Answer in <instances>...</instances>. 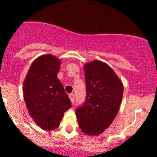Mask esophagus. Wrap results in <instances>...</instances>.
I'll return each instance as SVG.
<instances>
[{
	"label": "esophagus",
	"instance_id": "1",
	"mask_svg": "<svg viewBox=\"0 0 157 157\" xmlns=\"http://www.w3.org/2000/svg\"><path fill=\"white\" fill-rule=\"evenodd\" d=\"M68 96H69L70 99H71V102H72V103H74V99H75V96H74V93H70V94L68 95Z\"/></svg>",
	"mask_w": 157,
	"mask_h": 157
}]
</instances>
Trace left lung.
<instances>
[{"label":"left lung","instance_id":"8db88e82","mask_svg":"<svg viewBox=\"0 0 157 157\" xmlns=\"http://www.w3.org/2000/svg\"><path fill=\"white\" fill-rule=\"evenodd\" d=\"M86 99L76 109L82 132L98 135L103 132L118 114L123 96L121 80L108 64L94 61L84 65Z\"/></svg>","mask_w":157,"mask_h":157}]
</instances>
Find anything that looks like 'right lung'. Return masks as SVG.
<instances>
[{
    "label": "right lung",
    "instance_id": "add662e5",
    "mask_svg": "<svg viewBox=\"0 0 157 157\" xmlns=\"http://www.w3.org/2000/svg\"><path fill=\"white\" fill-rule=\"evenodd\" d=\"M61 61L51 55L38 58L27 73L23 94L29 115L41 128L51 131L60 125L71 102L57 74Z\"/></svg>",
    "mask_w": 157,
    "mask_h": 157
}]
</instances>
